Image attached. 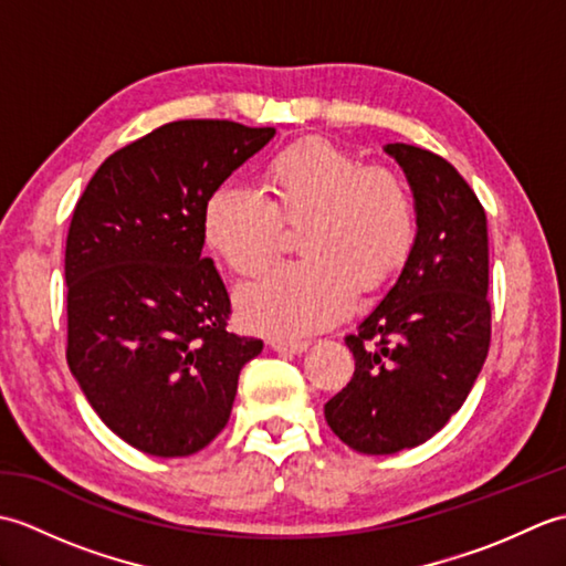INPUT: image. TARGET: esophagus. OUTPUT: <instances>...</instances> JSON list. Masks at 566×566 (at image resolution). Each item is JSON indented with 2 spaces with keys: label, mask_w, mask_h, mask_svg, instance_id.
Listing matches in <instances>:
<instances>
[{
  "label": "esophagus",
  "mask_w": 566,
  "mask_h": 566,
  "mask_svg": "<svg viewBox=\"0 0 566 566\" xmlns=\"http://www.w3.org/2000/svg\"><path fill=\"white\" fill-rule=\"evenodd\" d=\"M306 347L308 340H272V350L284 355H302L306 353Z\"/></svg>",
  "instance_id": "obj_1"
}]
</instances>
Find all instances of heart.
Returning a JSON list of instances; mask_svg holds the SVG:
<instances>
[{
  "mask_svg": "<svg viewBox=\"0 0 566 566\" xmlns=\"http://www.w3.org/2000/svg\"><path fill=\"white\" fill-rule=\"evenodd\" d=\"M272 199L238 185L216 187L201 211L203 243L238 274L258 272L284 221H304L306 258L280 262L238 290L240 321L270 338L296 340L350 314L359 284L375 290L401 268L416 240L411 191L384 167L328 140H302L264 167Z\"/></svg>",
  "mask_w": 566,
  "mask_h": 566,
  "instance_id": "obj_1",
  "label": "heart"
}]
</instances>
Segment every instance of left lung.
<instances>
[{
  "label": "left lung",
  "instance_id": "obj_1",
  "mask_svg": "<svg viewBox=\"0 0 566 566\" xmlns=\"http://www.w3.org/2000/svg\"><path fill=\"white\" fill-rule=\"evenodd\" d=\"M416 203L399 280L345 343L355 375L326 403L331 430L363 454L430 440L460 411L491 340L486 213L440 155L389 143Z\"/></svg>",
  "mask_w": 566,
  "mask_h": 566
}]
</instances>
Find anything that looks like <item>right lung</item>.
Here are the masks:
<instances>
[{
    "label": "right lung",
    "mask_w": 566,
    "mask_h": 566,
    "mask_svg": "<svg viewBox=\"0 0 566 566\" xmlns=\"http://www.w3.org/2000/svg\"><path fill=\"white\" fill-rule=\"evenodd\" d=\"M274 128L191 118L116 150L65 245L67 365L106 428L155 457L207 448L262 340L228 333L231 298L201 258V211Z\"/></svg>",
    "instance_id": "1"
}]
</instances>
